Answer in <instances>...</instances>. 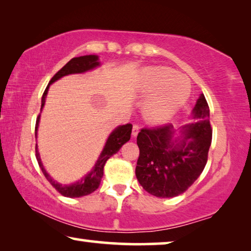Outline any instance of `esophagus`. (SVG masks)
<instances>
[{
	"label": "esophagus",
	"instance_id": "esophagus-1",
	"mask_svg": "<svg viewBox=\"0 0 251 251\" xmlns=\"http://www.w3.org/2000/svg\"><path fill=\"white\" fill-rule=\"evenodd\" d=\"M138 131H139V126L138 125H134L133 126V129H131V135H133L134 137H136V136H137V134H138Z\"/></svg>",
	"mask_w": 251,
	"mask_h": 251
}]
</instances>
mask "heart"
Wrapping results in <instances>:
<instances>
[{
	"label": "heart",
	"mask_w": 251,
	"mask_h": 251,
	"mask_svg": "<svg viewBox=\"0 0 251 251\" xmlns=\"http://www.w3.org/2000/svg\"><path fill=\"white\" fill-rule=\"evenodd\" d=\"M141 94L149 96L144 115L154 124L168 122L187 101L190 82L187 76L175 73L169 67H151L144 76Z\"/></svg>",
	"instance_id": "obj_1"
}]
</instances>
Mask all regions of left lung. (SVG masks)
Here are the masks:
<instances>
[{
	"label": "left lung",
	"instance_id": "obj_1",
	"mask_svg": "<svg viewBox=\"0 0 251 251\" xmlns=\"http://www.w3.org/2000/svg\"><path fill=\"white\" fill-rule=\"evenodd\" d=\"M194 122L176 137L172 124L143 128L137 136L136 177L144 189L159 198L185 193L201 176L208 158L212 129L209 107L201 94L192 113Z\"/></svg>",
	"mask_w": 251,
	"mask_h": 251
}]
</instances>
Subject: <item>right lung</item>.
<instances>
[{
	"mask_svg": "<svg viewBox=\"0 0 251 251\" xmlns=\"http://www.w3.org/2000/svg\"><path fill=\"white\" fill-rule=\"evenodd\" d=\"M100 62L99 61V56H97V55H85V56L72 58L71 61L69 63H66V64L53 76L52 79L50 80L48 87L45 88L43 96H42L41 110L44 107L45 99H46V95H48L49 87L50 84H53L54 82H56L57 79L62 78L63 76H66L70 74L85 73V72H87V71L94 70L95 67L100 66ZM40 117H41V114L39 115V117L36 118L35 137H37V128H39ZM131 128H133L131 124L121 125V126L116 127V128L109 134L107 141H106V143H105L103 151H101L99 159H97V161L95 163L94 167L92 168V171L90 173H87L83 178H80L79 180L73 182V184L62 185V184H59V182L55 181L53 178L49 175V173L45 171L43 164H42L40 152H39V150H37V144H36L35 156H36L37 163H39L40 168L42 169V172H43L44 176L46 177V179H48L50 181V184L52 185L59 194L63 195V196L70 197V198L86 196V195L92 194L93 192H95V190L99 188L100 180H101V177H103V175H104L105 163L107 161L109 157H112L114 154H116V152L121 150V147L124 145L125 143L129 141Z\"/></svg>",
	"mask_w": 251,
	"mask_h": 251,
	"instance_id": "1",
	"label": "right lung"
}]
</instances>
